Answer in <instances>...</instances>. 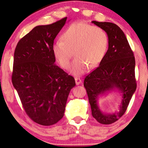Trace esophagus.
Segmentation results:
<instances>
[{
  "mask_svg": "<svg viewBox=\"0 0 148 148\" xmlns=\"http://www.w3.org/2000/svg\"><path fill=\"white\" fill-rule=\"evenodd\" d=\"M75 82H76V85H78L82 82V80L80 78H78V77H75Z\"/></svg>",
  "mask_w": 148,
  "mask_h": 148,
  "instance_id": "34e87169",
  "label": "esophagus"
}]
</instances>
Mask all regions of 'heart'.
<instances>
[{"label":"heart","mask_w":148,"mask_h":148,"mask_svg":"<svg viewBox=\"0 0 148 148\" xmlns=\"http://www.w3.org/2000/svg\"><path fill=\"white\" fill-rule=\"evenodd\" d=\"M109 43V36L103 28L76 22L62 33L61 41L54 43L52 51L57 62L64 69L69 68L74 54L76 58L70 72L74 76H80L86 71L88 66L93 68L101 63Z\"/></svg>","instance_id":"b5f03b06"}]
</instances>
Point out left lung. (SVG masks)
<instances>
[{"label": "left lung", "instance_id": "left-lung-1", "mask_svg": "<svg viewBox=\"0 0 148 148\" xmlns=\"http://www.w3.org/2000/svg\"><path fill=\"white\" fill-rule=\"evenodd\" d=\"M92 23L107 32L109 47L99 66L85 78L84 86L92 116L100 123L109 125L115 122L125 113L136 90V61L125 35L119 27L110 22L93 21ZM113 90H117L122 96L120 111L106 114L99 109L97 100L100 95Z\"/></svg>", "mask_w": 148, "mask_h": 148}]
</instances>
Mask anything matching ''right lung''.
Returning a JSON list of instances; mask_svg holds the SVG:
<instances>
[{"label":"right lung","mask_w":148,"mask_h":148,"mask_svg":"<svg viewBox=\"0 0 148 148\" xmlns=\"http://www.w3.org/2000/svg\"><path fill=\"white\" fill-rule=\"evenodd\" d=\"M65 17L39 25L21 39L14 53L12 82L25 113L41 125L63 117L74 78L55 64L53 41L66 23Z\"/></svg>","instance_id":"add662e5"}]
</instances>
